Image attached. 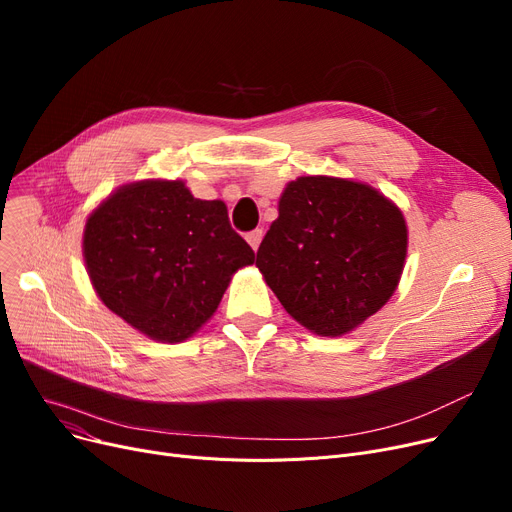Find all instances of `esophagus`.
<instances>
[{"label":"esophagus","instance_id":"obj_1","mask_svg":"<svg viewBox=\"0 0 512 512\" xmlns=\"http://www.w3.org/2000/svg\"><path fill=\"white\" fill-rule=\"evenodd\" d=\"M261 238H263V230H259V228L247 234V242H249L253 251H257V249H259V245H261Z\"/></svg>","mask_w":512,"mask_h":512}]
</instances>
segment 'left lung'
<instances>
[{"label":"left lung","instance_id":"8db88e82","mask_svg":"<svg viewBox=\"0 0 512 512\" xmlns=\"http://www.w3.org/2000/svg\"><path fill=\"white\" fill-rule=\"evenodd\" d=\"M257 261L284 309L319 336H342L380 311L407 257V224L375 188L303 176L282 193Z\"/></svg>","mask_w":512,"mask_h":512}]
</instances>
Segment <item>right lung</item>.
I'll use <instances>...</instances> for the list:
<instances>
[{"instance_id":"1","label":"right lung","mask_w":512,"mask_h":512,"mask_svg":"<svg viewBox=\"0 0 512 512\" xmlns=\"http://www.w3.org/2000/svg\"><path fill=\"white\" fill-rule=\"evenodd\" d=\"M83 247L105 307L164 342L193 336L255 261L226 205L195 199L180 180L122 186L89 215Z\"/></svg>"}]
</instances>
